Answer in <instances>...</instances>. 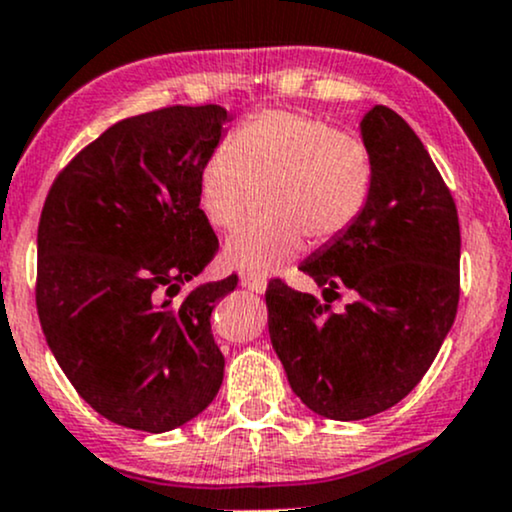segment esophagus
Wrapping results in <instances>:
<instances>
[{"instance_id": "34e87169", "label": "esophagus", "mask_w": 512, "mask_h": 512, "mask_svg": "<svg viewBox=\"0 0 512 512\" xmlns=\"http://www.w3.org/2000/svg\"><path fill=\"white\" fill-rule=\"evenodd\" d=\"M240 284H243L245 289H250L255 293H264V289H267V279H264L262 274H255V272L240 274Z\"/></svg>"}]
</instances>
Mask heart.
Wrapping results in <instances>:
<instances>
[{
    "label": "heart",
    "instance_id": "b5f03b06",
    "mask_svg": "<svg viewBox=\"0 0 512 512\" xmlns=\"http://www.w3.org/2000/svg\"><path fill=\"white\" fill-rule=\"evenodd\" d=\"M368 146L330 122L291 110L252 117L211 151L199 173V207L214 228L233 226L255 187H267L272 216L240 223L223 243V262L269 274L305 248L342 238L373 192Z\"/></svg>",
    "mask_w": 512,
    "mask_h": 512
}]
</instances>
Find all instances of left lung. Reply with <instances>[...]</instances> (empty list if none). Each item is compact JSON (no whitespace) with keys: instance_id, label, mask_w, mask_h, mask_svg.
Listing matches in <instances>:
<instances>
[{"instance_id":"8db88e82","label":"left lung","mask_w":512,"mask_h":512,"mask_svg":"<svg viewBox=\"0 0 512 512\" xmlns=\"http://www.w3.org/2000/svg\"><path fill=\"white\" fill-rule=\"evenodd\" d=\"M361 137L375 173L368 207L301 264L327 303L281 279L264 293L291 390L334 421L402 402L431 368L460 301V221L436 163L385 105L368 110ZM337 288L355 296L342 314L329 305Z\"/></svg>"}]
</instances>
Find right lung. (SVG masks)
Returning <instances> with one entry per match:
<instances>
[{
    "mask_svg": "<svg viewBox=\"0 0 512 512\" xmlns=\"http://www.w3.org/2000/svg\"><path fill=\"white\" fill-rule=\"evenodd\" d=\"M231 122L221 105L127 117L52 182L38 223L35 305L74 390L113 424L173 431L223 380L211 310L238 276L192 289L219 250L199 173Z\"/></svg>",
    "mask_w": 512,
    "mask_h": 512,
    "instance_id": "right-lung-1",
    "label": "right lung"
}]
</instances>
